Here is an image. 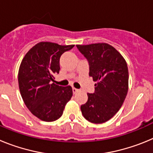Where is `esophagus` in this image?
<instances>
[{
  "label": "esophagus",
  "mask_w": 153,
  "mask_h": 153,
  "mask_svg": "<svg viewBox=\"0 0 153 153\" xmlns=\"http://www.w3.org/2000/svg\"><path fill=\"white\" fill-rule=\"evenodd\" d=\"M72 90H73V93H76L78 91H79V90H78V89H76V88H74V87H73Z\"/></svg>",
  "instance_id": "34e87169"
}]
</instances>
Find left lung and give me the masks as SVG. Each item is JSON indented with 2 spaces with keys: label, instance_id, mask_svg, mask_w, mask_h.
<instances>
[{
  "label": "left lung",
  "instance_id": "obj_1",
  "mask_svg": "<svg viewBox=\"0 0 153 153\" xmlns=\"http://www.w3.org/2000/svg\"><path fill=\"white\" fill-rule=\"evenodd\" d=\"M89 63L95 91L87 93V102L80 106L82 114L93 123H102L112 118L122 106L129 83L126 60L114 47L104 43L76 45Z\"/></svg>",
  "mask_w": 153,
  "mask_h": 153
}]
</instances>
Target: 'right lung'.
Returning <instances> with one entry per match:
<instances>
[{
    "label": "right lung",
    "instance_id": "obj_1",
    "mask_svg": "<svg viewBox=\"0 0 153 153\" xmlns=\"http://www.w3.org/2000/svg\"><path fill=\"white\" fill-rule=\"evenodd\" d=\"M74 47L40 42L27 53L21 62L18 72L21 97L31 113L43 121L58 120L72 97L71 86L52 82L60 71L61 55Z\"/></svg>",
    "mask_w": 153,
    "mask_h": 153
}]
</instances>
